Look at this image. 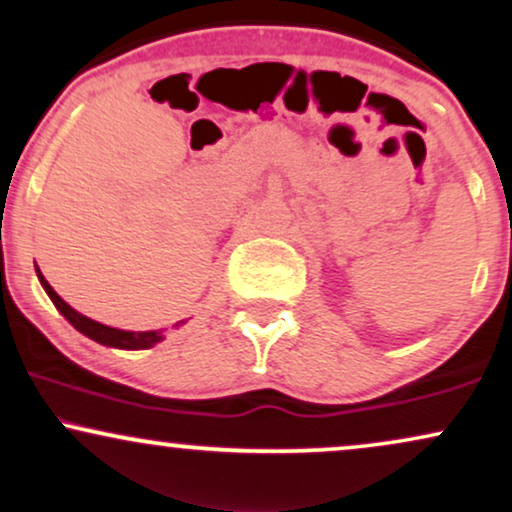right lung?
Masks as SVG:
<instances>
[{"label":"right lung","instance_id":"1","mask_svg":"<svg viewBox=\"0 0 512 512\" xmlns=\"http://www.w3.org/2000/svg\"><path fill=\"white\" fill-rule=\"evenodd\" d=\"M37 276H40V283L44 286V290H47V295L51 297V302L56 304L58 312L66 316V319L73 323L77 331L87 335V338L101 342V345L118 347V349H146V347H153L155 342L163 340V335H160L158 331H144V333L120 331V328L103 326V323H99V321L87 319V316H84V314L75 312V309L70 307L68 302H63V297H58V293L49 286V281L42 276L40 269H37Z\"/></svg>","mask_w":512,"mask_h":512}]
</instances>
